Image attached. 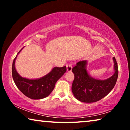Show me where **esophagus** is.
<instances>
[{
    "label": "esophagus",
    "mask_w": 130,
    "mask_h": 130,
    "mask_svg": "<svg viewBox=\"0 0 130 130\" xmlns=\"http://www.w3.org/2000/svg\"><path fill=\"white\" fill-rule=\"evenodd\" d=\"M66 67H67V70L68 72H71L72 70V64L71 63L68 64L66 65Z\"/></svg>",
    "instance_id": "esophagus-1"
}]
</instances>
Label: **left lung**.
Wrapping results in <instances>:
<instances>
[{"label":"left lung","mask_w":130,"mask_h":130,"mask_svg":"<svg viewBox=\"0 0 130 130\" xmlns=\"http://www.w3.org/2000/svg\"><path fill=\"white\" fill-rule=\"evenodd\" d=\"M114 73L105 80H98L91 77L87 72L86 60L79 61L72 69L74 74L72 90L77 100L83 102H97L108 95L116 84L118 75V64L113 57Z\"/></svg>","instance_id":"8db88e82"}]
</instances>
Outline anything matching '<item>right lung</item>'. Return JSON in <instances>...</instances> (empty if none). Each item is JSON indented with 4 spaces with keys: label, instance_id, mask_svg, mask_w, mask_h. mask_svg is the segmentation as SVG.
I'll return each mask as SVG.
<instances>
[{
    "label": "right lung",
    "instance_id": "obj_1",
    "mask_svg": "<svg viewBox=\"0 0 130 130\" xmlns=\"http://www.w3.org/2000/svg\"><path fill=\"white\" fill-rule=\"evenodd\" d=\"M22 49L19 51L18 54ZM17 57V56L14 58L12 63V73L13 81L20 91L32 99H40L47 97L54 89L57 81L67 70L66 66L54 67L49 73L40 79H26L21 77L16 70L15 64Z\"/></svg>",
    "mask_w": 130,
    "mask_h": 130
}]
</instances>
